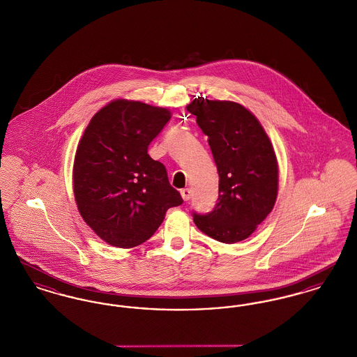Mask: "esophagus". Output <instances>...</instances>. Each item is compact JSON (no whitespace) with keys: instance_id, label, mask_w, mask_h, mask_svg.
Instances as JSON below:
<instances>
[{"instance_id":"1","label":"esophagus","mask_w":357,"mask_h":357,"mask_svg":"<svg viewBox=\"0 0 357 357\" xmlns=\"http://www.w3.org/2000/svg\"><path fill=\"white\" fill-rule=\"evenodd\" d=\"M181 194H182V198H183V201H190V198H191V190L190 188H183V190H181Z\"/></svg>"}]
</instances>
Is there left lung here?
Listing matches in <instances>:
<instances>
[{"label":"left lung","instance_id":"left-lung-1","mask_svg":"<svg viewBox=\"0 0 357 357\" xmlns=\"http://www.w3.org/2000/svg\"><path fill=\"white\" fill-rule=\"evenodd\" d=\"M187 111L207 135L220 175L218 201L207 214L192 211L197 227L223 243L249 237L272 211L278 166L272 143L241 104L195 99Z\"/></svg>","mask_w":357,"mask_h":357}]
</instances>
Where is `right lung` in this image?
Instances as JSON below:
<instances>
[{
	"mask_svg": "<svg viewBox=\"0 0 357 357\" xmlns=\"http://www.w3.org/2000/svg\"><path fill=\"white\" fill-rule=\"evenodd\" d=\"M170 111L115 100L89 121L73 166V191L86 225L116 248H134L158 230L170 207L183 204L163 163L147 153Z\"/></svg>",
	"mask_w": 357,
	"mask_h": 357,
	"instance_id": "add662e5",
	"label": "right lung"
}]
</instances>
